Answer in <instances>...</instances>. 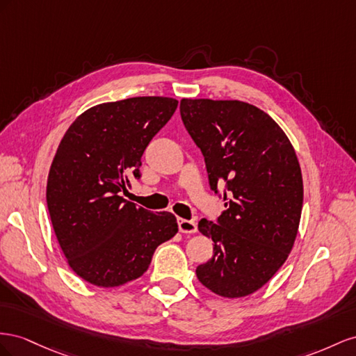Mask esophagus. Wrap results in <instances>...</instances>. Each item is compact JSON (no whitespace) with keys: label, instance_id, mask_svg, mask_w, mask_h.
<instances>
[{"label":"esophagus","instance_id":"34e87169","mask_svg":"<svg viewBox=\"0 0 356 356\" xmlns=\"http://www.w3.org/2000/svg\"><path fill=\"white\" fill-rule=\"evenodd\" d=\"M179 223V231L184 232V234H194L197 232V222L188 220V219H177Z\"/></svg>","mask_w":356,"mask_h":356}]
</instances>
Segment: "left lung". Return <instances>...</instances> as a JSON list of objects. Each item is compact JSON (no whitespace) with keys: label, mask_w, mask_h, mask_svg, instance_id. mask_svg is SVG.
<instances>
[{"label":"left lung","mask_w":356,"mask_h":356,"mask_svg":"<svg viewBox=\"0 0 356 356\" xmlns=\"http://www.w3.org/2000/svg\"><path fill=\"white\" fill-rule=\"evenodd\" d=\"M180 116L206 161L209 184L222 189L216 223L201 219L213 257L198 280L227 298L250 296L276 274L296 241L302 176L289 138L266 111L237 99L180 101Z\"/></svg>","instance_id":"1"}]
</instances>
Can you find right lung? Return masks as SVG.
Wrapping results in <instances>:
<instances>
[{"label":"right lung","instance_id":"add662e5","mask_svg":"<svg viewBox=\"0 0 356 356\" xmlns=\"http://www.w3.org/2000/svg\"><path fill=\"white\" fill-rule=\"evenodd\" d=\"M179 101L134 97L88 108L67 129L46 200L60 249L79 277L115 288L143 276L155 249L179 231L176 216L120 197L140 179L143 152Z\"/></svg>","mask_w":356,"mask_h":356}]
</instances>
